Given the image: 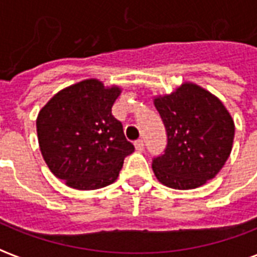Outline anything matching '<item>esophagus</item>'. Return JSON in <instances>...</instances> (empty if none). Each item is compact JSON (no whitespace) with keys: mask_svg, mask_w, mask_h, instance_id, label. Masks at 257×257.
Wrapping results in <instances>:
<instances>
[{"mask_svg":"<svg viewBox=\"0 0 257 257\" xmlns=\"http://www.w3.org/2000/svg\"><path fill=\"white\" fill-rule=\"evenodd\" d=\"M135 149H136V150H138V151H143V150H145V142H143V140H142V139L136 140V142H135Z\"/></svg>","mask_w":257,"mask_h":257,"instance_id":"obj_1","label":"esophagus"}]
</instances>
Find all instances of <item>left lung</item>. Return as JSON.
Instances as JSON below:
<instances>
[{
  "mask_svg": "<svg viewBox=\"0 0 257 257\" xmlns=\"http://www.w3.org/2000/svg\"><path fill=\"white\" fill-rule=\"evenodd\" d=\"M168 135L153 171L164 186L191 190L220 172L230 157L234 121L220 99L193 82H183L169 95L154 97Z\"/></svg>",
  "mask_w": 257,
  "mask_h": 257,
  "instance_id": "8db88e82",
  "label": "left lung"
}]
</instances>
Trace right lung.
I'll return each instance as SVG.
<instances>
[{
    "label": "right lung",
    "mask_w": 257,
    "mask_h": 257,
    "mask_svg": "<svg viewBox=\"0 0 257 257\" xmlns=\"http://www.w3.org/2000/svg\"><path fill=\"white\" fill-rule=\"evenodd\" d=\"M122 89L84 79L59 90L37 117L38 145L51 172L75 190H96L117 180L135 150L111 107Z\"/></svg>",
    "instance_id": "1"
}]
</instances>
